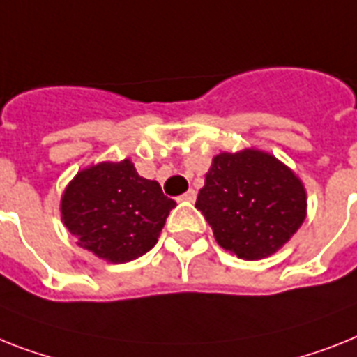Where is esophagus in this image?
Masks as SVG:
<instances>
[{
  "mask_svg": "<svg viewBox=\"0 0 357 357\" xmlns=\"http://www.w3.org/2000/svg\"><path fill=\"white\" fill-rule=\"evenodd\" d=\"M182 200H188V202H195V199H197V191L195 190H188L184 193V195L181 197Z\"/></svg>",
  "mask_w": 357,
  "mask_h": 357,
  "instance_id": "1",
  "label": "esophagus"
}]
</instances>
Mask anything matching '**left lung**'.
Here are the masks:
<instances>
[{
  "label": "left lung",
  "instance_id": "8db88e82",
  "mask_svg": "<svg viewBox=\"0 0 357 357\" xmlns=\"http://www.w3.org/2000/svg\"><path fill=\"white\" fill-rule=\"evenodd\" d=\"M195 208L222 248L253 261L278 252L299 229L306 193L278 158L246 149L213 158Z\"/></svg>",
  "mask_w": 357,
  "mask_h": 357
}]
</instances>
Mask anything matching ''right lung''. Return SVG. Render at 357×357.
I'll return each instance as SVG.
<instances>
[{
  "label": "right lung",
  "instance_id": "right-lung-1",
  "mask_svg": "<svg viewBox=\"0 0 357 357\" xmlns=\"http://www.w3.org/2000/svg\"><path fill=\"white\" fill-rule=\"evenodd\" d=\"M176 202L129 160L84 169L67 185L61 219L79 246L111 263H128L157 244Z\"/></svg>",
  "mask_w": 357,
  "mask_h": 357
}]
</instances>
